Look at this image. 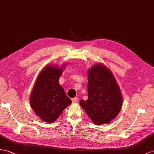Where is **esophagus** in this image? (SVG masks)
<instances>
[{
	"mask_svg": "<svg viewBox=\"0 0 154 154\" xmlns=\"http://www.w3.org/2000/svg\"><path fill=\"white\" fill-rule=\"evenodd\" d=\"M79 100V98L78 97H74V98H72V101L73 103H76V102H77Z\"/></svg>",
	"mask_w": 154,
	"mask_h": 154,
	"instance_id": "esophagus-1",
	"label": "esophagus"
}]
</instances>
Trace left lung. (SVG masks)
Returning <instances> with one entry per match:
<instances>
[{"label": "left lung", "mask_w": 154, "mask_h": 154, "mask_svg": "<svg viewBox=\"0 0 154 154\" xmlns=\"http://www.w3.org/2000/svg\"><path fill=\"white\" fill-rule=\"evenodd\" d=\"M88 100L80 105L96 125L108 124L120 112L122 96L115 77L103 64L88 70Z\"/></svg>", "instance_id": "8db88e82"}]
</instances>
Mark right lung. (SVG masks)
<instances>
[{
  "label": "right lung",
  "mask_w": 154,
  "mask_h": 154,
  "mask_svg": "<svg viewBox=\"0 0 154 154\" xmlns=\"http://www.w3.org/2000/svg\"><path fill=\"white\" fill-rule=\"evenodd\" d=\"M65 68L66 64L60 67L47 65L39 74L34 85L30 97V105L43 121L53 123L72 103L59 84Z\"/></svg>",
  "instance_id": "right-lung-1"
}]
</instances>
